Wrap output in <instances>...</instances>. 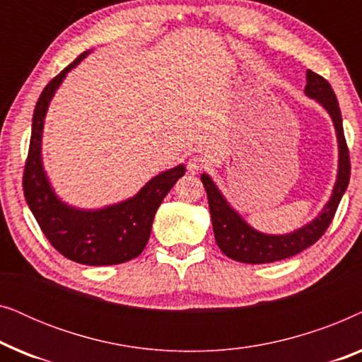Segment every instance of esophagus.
Here are the masks:
<instances>
[{"mask_svg":"<svg viewBox=\"0 0 362 362\" xmlns=\"http://www.w3.org/2000/svg\"><path fill=\"white\" fill-rule=\"evenodd\" d=\"M206 166H207V161L202 156H197V155L191 156L189 161H187V171L192 173V175H196V173H201Z\"/></svg>","mask_w":362,"mask_h":362,"instance_id":"esophagus-1","label":"esophagus"}]
</instances>
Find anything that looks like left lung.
Returning a JSON list of instances; mask_svg holds the SVG:
<instances>
[{
	"instance_id": "8db88e82",
	"label": "left lung",
	"mask_w": 362,
	"mask_h": 362,
	"mask_svg": "<svg viewBox=\"0 0 362 362\" xmlns=\"http://www.w3.org/2000/svg\"><path fill=\"white\" fill-rule=\"evenodd\" d=\"M305 93L321 103L325 110L329 113L336 130V138H338V176H336L329 201L326 202L323 209L313 221L300 227V229L290 232V234L280 235L264 234V232L254 229L242 219L239 212L226 201V197L222 196V192L214 185V181L211 180V176H207L204 173V175H201V181L206 187L207 201H209L216 242L229 259L244 262V264H270V262L284 260L300 254L301 250L308 249L325 234V230L328 229L331 221H333L341 197L348 189L351 163L349 151L344 140L343 118H341L338 98H336L328 81L311 71L306 72Z\"/></svg>"
}]
</instances>
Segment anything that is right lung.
<instances>
[{
  "label": "right lung",
  "mask_w": 362,
  "mask_h": 362,
  "mask_svg": "<svg viewBox=\"0 0 362 362\" xmlns=\"http://www.w3.org/2000/svg\"><path fill=\"white\" fill-rule=\"evenodd\" d=\"M90 51L82 52L44 88L33 115L31 143L24 166L23 189L29 209L57 252L82 265H117L143 252L161 201L185 176L186 166L177 165L151 177L133 197L102 207L78 209L59 199L42 166V130L49 103L67 72Z\"/></svg>",
  "instance_id": "obj_1"
}]
</instances>
